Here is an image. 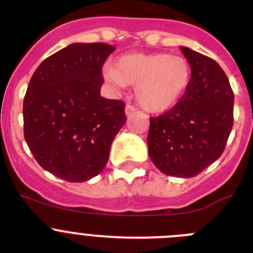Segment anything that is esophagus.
I'll use <instances>...</instances> for the list:
<instances>
[{"instance_id":"1","label":"esophagus","mask_w":253,"mask_h":253,"mask_svg":"<svg viewBox=\"0 0 253 253\" xmlns=\"http://www.w3.org/2000/svg\"><path fill=\"white\" fill-rule=\"evenodd\" d=\"M135 111H137V109L134 106H131V105H126V106H125V115L126 116H131Z\"/></svg>"}]
</instances>
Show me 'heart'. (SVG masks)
Here are the masks:
<instances>
[{
    "label": "heart",
    "instance_id": "1",
    "mask_svg": "<svg viewBox=\"0 0 253 253\" xmlns=\"http://www.w3.org/2000/svg\"><path fill=\"white\" fill-rule=\"evenodd\" d=\"M104 77L115 87L135 84V99L152 113L175 106L186 92L191 68L186 58L166 53H134L120 57L115 67L104 68Z\"/></svg>",
    "mask_w": 253,
    "mask_h": 253
}]
</instances>
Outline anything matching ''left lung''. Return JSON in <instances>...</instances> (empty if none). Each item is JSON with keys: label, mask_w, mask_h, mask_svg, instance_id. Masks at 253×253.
Masks as SVG:
<instances>
[{"label": "left lung", "mask_w": 253, "mask_h": 253, "mask_svg": "<svg viewBox=\"0 0 253 253\" xmlns=\"http://www.w3.org/2000/svg\"><path fill=\"white\" fill-rule=\"evenodd\" d=\"M191 68L186 92L171 110L151 118L148 153L162 173L194 177L222 156L233 126L234 95L215 60L180 46Z\"/></svg>", "instance_id": "left-lung-1"}]
</instances>
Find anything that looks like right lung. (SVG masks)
Segmentation results:
<instances>
[{"mask_svg":"<svg viewBox=\"0 0 253 253\" xmlns=\"http://www.w3.org/2000/svg\"><path fill=\"white\" fill-rule=\"evenodd\" d=\"M115 50L105 43H75L46 58L24 97V135L40 166L69 182L104 169L125 124V104L104 99L102 66Z\"/></svg>","mask_w":253,"mask_h":253,"instance_id":"1","label":"right lung"}]
</instances>
